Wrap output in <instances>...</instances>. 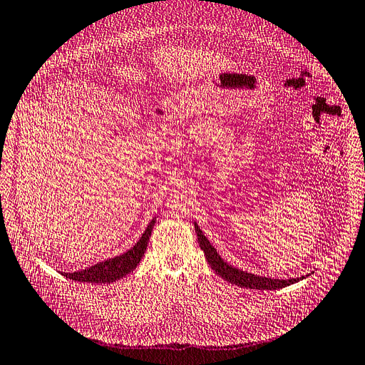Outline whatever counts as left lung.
Masks as SVG:
<instances>
[{
	"label": "left lung",
	"instance_id": "8db88e82",
	"mask_svg": "<svg viewBox=\"0 0 365 365\" xmlns=\"http://www.w3.org/2000/svg\"><path fill=\"white\" fill-rule=\"evenodd\" d=\"M196 227V233H197V241L202 252L205 253V257L208 260V264L211 265V268L215 271V274H218L225 279L226 282L237 284L241 287H249V289H259V290H272V289H282L286 287L289 284H294L297 282H299V279H287V280H279V279H268V277H259L255 274H250L247 271H241L235 267H232L220 257L215 252L214 247L210 244V241L207 240V237L203 235L202 230L199 229V226L195 223ZM302 279V277H301Z\"/></svg>",
	"mask_w": 365,
	"mask_h": 365
}]
</instances>
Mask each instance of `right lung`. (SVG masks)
I'll return each instance as SVG.
<instances>
[{
    "instance_id": "obj_1",
    "label": "right lung",
    "mask_w": 365,
    "mask_h": 365,
    "mask_svg": "<svg viewBox=\"0 0 365 365\" xmlns=\"http://www.w3.org/2000/svg\"><path fill=\"white\" fill-rule=\"evenodd\" d=\"M154 223H155V218H153L150 222L147 230L143 232L142 238L133 245V249H130L128 252L116 256L113 259L100 262V264H96L86 269L76 271V272H64V277H67L70 280L82 282V283H112L115 280L123 279L124 275L136 269L145 250H147Z\"/></svg>"
}]
</instances>
